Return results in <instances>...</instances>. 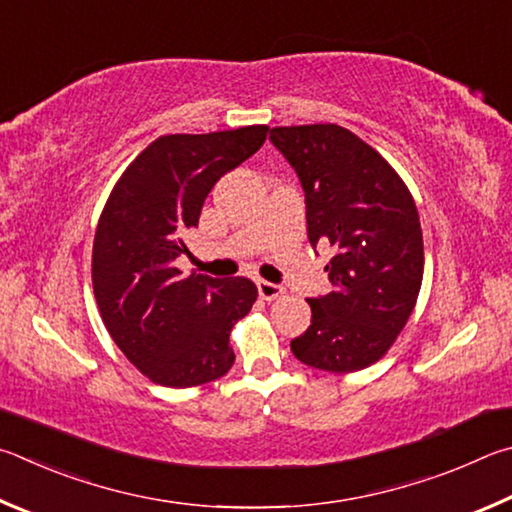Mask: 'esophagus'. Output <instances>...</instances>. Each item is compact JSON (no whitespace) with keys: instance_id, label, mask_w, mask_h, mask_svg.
Instances as JSON below:
<instances>
[{"instance_id":"esophagus-1","label":"esophagus","mask_w":512,"mask_h":512,"mask_svg":"<svg viewBox=\"0 0 512 512\" xmlns=\"http://www.w3.org/2000/svg\"><path fill=\"white\" fill-rule=\"evenodd\" d=\"M283 292H285L283 285H276L270 281H258V294H261V299H265V301L279 299Z\"/></svg>"}]
</instances>
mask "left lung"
I'll list each match as a JSON object with an SVG mask.
<instances>
[{
  "label": "left lung",
  "instance_id": "left-lung-1",
  "mask_svg": "<svg viewBox=\"0 0 512 512\" xmlns=\"http://www.w3.org/2000/svg\"><path fill=\"white\" fill-rule=\"evenodd\" d=\"M306 193L308 240L330 245L333 288L308 299L292 353L319 371H362L389 351L423 283V231L409 188L378 150L335 123L272 128Z\"/></svg>",
  "mask_w": 512,
  "mask_h": 512
}]
</instances>
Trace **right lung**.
<instances>
[{
    "mask_svg": "<svg viewBox=\"0 0 512 512\" xmlns=\"http://www.w3.org/2000/svg\"><path fill=\"white\" fill-rule=\"evenodd\" d=\"M267 125L166 134L125 168L98 220L94 297L114 344L152 382L186 389L222 378L231 328L254 306L249 279L184 276L175 261L215 182L263 146Z\"/></svg>",
    "mask_w": 512,
    "mask_h": 512,
    "instance_id": "right-lung-1",
    "label": "right lung"
}]
</instances>
